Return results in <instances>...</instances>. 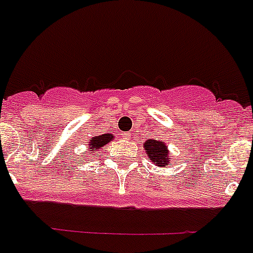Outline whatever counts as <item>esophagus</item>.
Instances as JSON below:
<instances>
[{
  "label": "esophagus",
  "mask_w": 253,
  "mask_h": 253,
  "mask_svg": "<svg viewBox=\"0 0 253 253\" xmlns=\"http://www.w3.org/2000/svg\"><path fill=\"white\" fill-rule=\"evenodd\" d=\"M122 136H123V139L131 140V132H123Z\"/></svg>",
  "instance_id": "1"
}]
</instances>
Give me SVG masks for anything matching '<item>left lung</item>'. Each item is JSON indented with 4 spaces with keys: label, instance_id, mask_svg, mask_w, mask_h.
Wrapping results in <instances>:
<instances>
[{
    "label": "left lung",
    "instance_id": "obj_1",
    "mask_svg": "<svg viewBox=\"0 0 253 253\" xmlns=\"http://www.w3.org/2000/svg\"><path fill=\"white\" fill-rule=\"evenodd\" d=\"M143 145L146 152V156L149 157L150 162L153 165L158 167H165L169 165L171 158H169V146L166 145V143L159 141V140L148 139Z\"/></svg>",
    "mask_w": 253,
    "mask_h": 253
}]
</instances>
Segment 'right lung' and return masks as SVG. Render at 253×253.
<instances>
[{
	"instance_id": "right-lung-1",
	"label": "right lung",
	"mask_w": 253,
	"mask_h": 253,
	"mask_svg": "<svg viewBox=\"0 0 253 253\" xmlns=\"http://www.w3.org/2000/svg\"><path fill=\"white\" fill-rule=\"evenodd\" d=\"M113 139H114V135L112 132L101 133V135L94 136L92 139L90 140V141H88V144H87V148H88L87 150H88V153H90V154H94L97 149H100V148L105 146Z\"/></svg>"
}]
</instances>
